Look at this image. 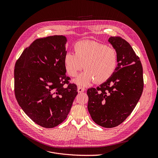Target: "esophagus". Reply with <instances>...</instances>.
I'll return each mask as SVG.
<instances>
[{"mask_svg":"<svg viewBox=\"0 0 158 158\" xmlns=\"http://www.w3.org/2000/svg\"><path fill=\"white\" fill-rule=\"evenodd\" d=\"M77 90H78V92L81 93V92H83L85 91V88H83V87H82V86H78Z\"/></svg>","mask_w":158,"mask_h":158,"instance_id":"1","label":"esophagus"}]
</instances>
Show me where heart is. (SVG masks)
Wrapping results in <instances>:
<instances>
[{
	"instance_id": "b5f03b06",
	"label": "heart",
	"mask_w": 158,
	"mask_h": 158,
	"mask_svg": "<svg viewBox=\"0 0 158 158\" xmlns=\"http://www.w3.org/2000/svg\"><path fill=\"white\" fill-rule=\"evenodd\" d=\"M75 54L68 52L64 58L68 74L77 76L83 69L86 70L76 80L80 85H89L95 80L103 83L108 80L117 65V55L114 48L93 41H81L74 45Z\"/></svg>"
}]
</instances>
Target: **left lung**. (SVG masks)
Instances as JSON below:
<instances>
[{
    "mask_svg": "<svg viewBox=\"0 0 158 158\" xmlns=\"http://www.w3.org/2000/svg\"><path fill=\"white\" fill-rule=\"evenodd\" d=\"M108 41L117 52V66L108 80L88 89V109L97 125L113 128L135 109L143 92V78L141 62L130 44L120 36H111Z\"/></svg>",
    "mask_w": 158,
    "mask_h": 158,
    "instance_id": "8db88e82",
    "label": "left lung"
}]
</instances>
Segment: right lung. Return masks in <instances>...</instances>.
Masks as SVG:
<instances>
[{"label": "right lung", "instance_id": "right-lung-1", "mask_svg": "<svg viewBox=\"0 0 158 158\" xmlns=\"http://www.w3.org/2000/svg\"><path fill=\"white\" fill-rule=\"evenodd\" d=\"M66 38L55 35L35 40L15 66V94L18 104L35 123L47 128L61 124L77 96L64 58Z\"/></svg>", "mask_w": 158, "mask_h": 158}]
</instances>
